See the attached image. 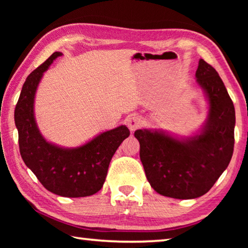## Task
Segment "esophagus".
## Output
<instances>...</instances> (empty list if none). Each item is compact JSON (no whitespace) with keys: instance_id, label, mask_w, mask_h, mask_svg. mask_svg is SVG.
I'll return each mask as SVG.
<instances>
[{"instance_id":"1","label":"esophagus","mask_w":248,"mask_h":248,"mask_svg":"<svg viewBox=\"0 0 248 248\" xmlns=\"http://www.w3.org/2000/svg\"><path fill=\"white\" fill-rule=\"evenodd\" d=\"M127 123H128L129 129L131 130V131H134V130H136V129L141 127L142 124H143V120H142L141 116L134 114V115H131V116L129 117L128 120H127Z\"/></svg>"}]
</instances>
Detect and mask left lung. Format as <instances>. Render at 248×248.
Listing matches in <instances>:
<instances>
[{
	"mask_svg": "<svg viewBox=\"0 0 248 248\" xmlns=\"http://www.w3.org/2000/svg\"><path fill=\"white\" fill-rule=\"evenodd\" d=\"M196 78L208 96L209 118L202 132L186 141L164 133L137 130L140 158L151 187L176 199L202 196L228 167L234 150L235 109L212 65L199 61Z\"/></svg>",
	"mask_w": 248,
	"mask_h": 248,
	"instance_id": "obj_1",
	"label": "left lung"
}]
</instances>
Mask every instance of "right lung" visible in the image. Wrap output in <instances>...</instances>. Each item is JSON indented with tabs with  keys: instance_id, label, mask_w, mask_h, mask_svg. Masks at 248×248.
<instances>
[{
	"instance_id": "right-lung-1",
	"label": "right lung",
	"mask_w": 248,
	"mask_h": 248,
	"mask_svg": "<svg viewBox=\"0 0 248 248\" xmlns=\"http://www.w3.org/2000/svg\"><path fill=\"white\" fill-rule=\"evenodd\" d=\"M61 52H54L28 75L15 107L19 152L46 189L53 194L78 198L102 189L109 163L130 131L125 125L100 133L77 149H62L46 141L33 118V98L46 70Z\"/></svg>"
}]
</instances>
